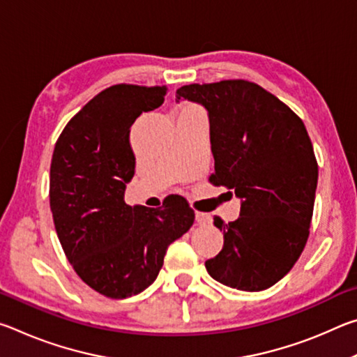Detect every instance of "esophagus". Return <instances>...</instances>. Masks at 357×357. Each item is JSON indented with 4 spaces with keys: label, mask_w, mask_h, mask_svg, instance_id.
Wrapping results in <instances>:
<instances>
[{
    "label": "esophagus",
    "mask_w": 357,
    "mask_h": 357,
    "mask_svg": "<svg viewBox=\"0 0 357 357\" xmlns=\"http://www.w3.org/2000/svg\"><path fill=\"white\" fill-rule=\"evenodd\" d=\"M195 220H197L198 225H202V227H206V225H211V223H213L211 215L204 214V213H195Z\"/></svg>",
    "instance_id": "obj_1"
}]
</instances>
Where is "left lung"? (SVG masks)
I'll return each mask as SVG.
<instances>
[{"instance_id":"obj_1","label":"left lung","mask_w":357,"mask_h":357,"mask_svg":"<svg viewBox=\"0 0 357 357\" xmlns=\"http://www.w3.org/2000/svg\"><path fill=\"white\" fill-rule=\"evenodd\" d=\"M183 99L208 112L214 155L209 181L241 200L236 220L214 219L223 247L204 266L227 287H273L309 238L318 164L305 126L275 96L245 80L185 84L176 91V102Z\"/></svg>"}]
</instances>
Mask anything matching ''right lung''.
<instances>
[{
    "label": "right lung",
    "instance_id": "1",
    "mask_svg": "<svg viewBox=\"0 0 357 357\" xmlns=\"http://www.w3.org/2000/svg\"><path fill=\"white\" fill-rule=\"evenodd\" d=\"M167 91L137 84L104 89L69 121L53 151L50 209L58 239L80 279L112 299L146 289L168 245L195 220L178 198L162 209L124 202L135 174L130 128L164 104Z\"/></svg>",
    "mask_w": 357,
    "mask_h": 357
}]
</instances>
